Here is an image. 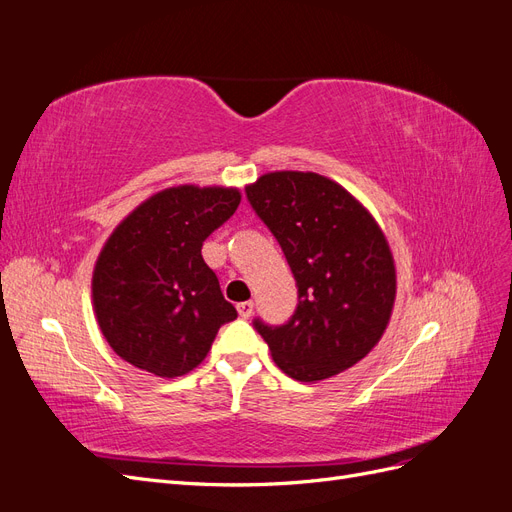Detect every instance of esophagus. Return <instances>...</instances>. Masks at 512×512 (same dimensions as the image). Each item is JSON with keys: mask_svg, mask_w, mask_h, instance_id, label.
I'll list each match as a JSON object with an SVG mask.
<instances>
[{"mask_svg": "<svg viewBox=\"0 0 512 512\" xmlns=\"http://www.w3.org/2000/svg\"><path fill=\"white\" fill-rule=\"evenodd\" d=\"M237 312L241 318H250L252 312H254V303L252 301H241L237 303Z\"/></svg>", "mask_w": 512, "mask_h": 512, "instance_id": "34e87169", "label": "esophagus"}]
</instances>
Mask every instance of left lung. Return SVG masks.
<instances>
[{"instance_id":"8db88e82","label":"left lung","mask_w":512,"mask_h":512,"mask_svg":"<svg viewBox=\"0 0 512 512\" xmlns=\"http://www.w3.org/2000/svg\"><path fill=\"white\" fill-rule=\"evenodd\" d=\"M245 196L280 243L297 282L284 324L254 318L273 361L299 382L331 378L378 344L395 303V265L382 230L342 185L280 170Z\"/></svg>"}]
</instances>
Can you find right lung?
<instances>
[{
	"instance_id": "1",
	"label": "right lung",
	"mask_w": 512,
	"mask_h": 512,
	"mask_svg": "<svg viewBox=\"0 0 512 512\" xmlns=\"http://www.w3.org/2000/svg\"><path fill=\"white\" fill-rule=\"evenodd\" d=\"M239 203V190L179 185L115 228L91 288L100 329L123 361L160 378L183 376L237 318L200 250Z\"/></svg>"
}]
</instances>
